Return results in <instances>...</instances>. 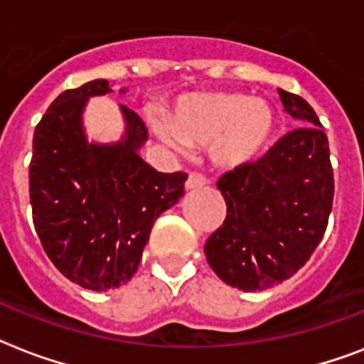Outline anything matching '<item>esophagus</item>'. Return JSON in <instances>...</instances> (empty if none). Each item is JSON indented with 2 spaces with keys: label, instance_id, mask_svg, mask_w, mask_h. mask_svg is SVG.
<instances>
[{
  "label": "esophagus",
  "instance_id": "obj_1",
  "mask_svg": "<svg viewBox=\"0 0 364 364\" xmlns=\"http://www.w3.org/2000/svg\"><path fill=\"white\" fill-rule=\"evenodd\" d=\"M208 185V179H205L202 173H196V171H191L187 177V183H185V188L187 191H193V188H200Z\"/></svg>",
  "mask_w": 364,
  "mask_h": 364
}]
</instances>
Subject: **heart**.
Instances as JSON below:
<instances>
[{
    "instance_id": "heart-1",
    "label": "heart",
    "mask_w": 364,
    "mask_h": 364,
    "mask_svg": "<svg viewBox=\"0 0 364 364\" xmlns=\"http://www.w3.org/2000/svg\"><path fill=\"white\" fill-rule=\"evenodd\" d=\"M171 147H208L221 170H240L268 151L277 113L270 102L243 92L188 94L176 104L170 121L154 124Z\"/></svg>"
}]
</instances>
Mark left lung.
<instances>
[{
	"label": "left lung",
	"instance_id": "1",
	"mask_svg": "<svg viewBox=\"0 0 364 364\" xmlns=\"http://www.w3.org/2000/svg\"><path fill=\"white\" fill-rule=\"evenodd\" d=\"M283 109L299 121L253 164L217 181L227 219L205 242L211 270L253 293L285 282L321 242L333 210L328 139L304 98L279 88Z\"/></svg>",
	"mask_w": 364,
	"mask_h": 364
}]
</instances>
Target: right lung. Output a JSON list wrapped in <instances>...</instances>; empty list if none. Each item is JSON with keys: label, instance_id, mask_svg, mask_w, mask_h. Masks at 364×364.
I'll return each instance as SVG.
<instances>
[{"label": "right lung", "instance_id": "1", "mask_svg": "<svg viewBox=\"0 0 364 364\" xmlns=\"http://www.w3.org/2000/svg\"><path fill=\"white\" fill-rule=\"evenodd\" d=\"M109 92V81L96 79L60 94L36 126L30 162L31 213L43 249L68 279L90 291L130 282L156 217L177 204L187 181V173H162L139 156L147 128L126 105L119 141H88V98Z\"/></svg>", "mask_w": 364, "mask_h": 364}]
</instances>
